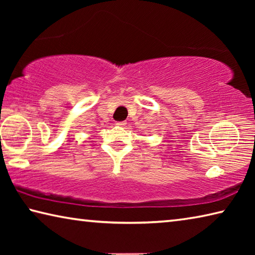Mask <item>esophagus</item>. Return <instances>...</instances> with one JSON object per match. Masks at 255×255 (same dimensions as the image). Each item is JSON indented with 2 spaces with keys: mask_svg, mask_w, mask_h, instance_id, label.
<instances>
[{
  "mask_svg": "<svg viewBox=\"0 0 255 255\" xmlns=\"http://www.w3.org/2000/svg\"><path fill=\"white\" fill-rule=\"evenodd\" d=\"M116 125H117V126H119V127H125L127 125V123L126 122H120V123H117Z\"/></svg>",
  "mask_w": 255,
  "mask_h": 255,
  "instance_id": "1",
  "label": "esophagus"
}]
</instances>
